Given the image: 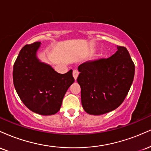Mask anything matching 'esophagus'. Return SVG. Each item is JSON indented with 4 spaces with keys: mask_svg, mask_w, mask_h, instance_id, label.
Masks as SVG:
<instances>
[{
    "mask_svg": "<svg viewBox=\"0 0 151 151\" xmlns=\"http://www.w3.org/2000/svg\"><path fill=\"white\" fill-rule=\"evenodd\" d=\"M78 75H79V72H78V70H73V77L75 80H77Z\"/></svg>",
    "mask_w": 151,
    "mask_h": 151,
    "instance_id": "obj_1",
    "label": "esophagus"
}]
</instances>
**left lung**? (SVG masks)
I'll return each mask as SVG.
<instances>
[{
	"mask_svg": "<svg viewBox=\"0 0 151 151\" xmlns=\"http://www.w3.org/2000/svg\"><path fill=\"white\" fill-rule=\"evenodd\" d=\"M110 58L88 61L78 67L83 109L91 115L114 110L127 96L133 81L135 65L129 51L117 46Z\"/></svg>",
	"mask_w": 151,
	"mask_h": 151,
	"instance_id": "1",
	"label": "left lung"
}]
</instances>
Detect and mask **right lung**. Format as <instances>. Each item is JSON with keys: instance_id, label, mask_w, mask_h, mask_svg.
<instances>
[{"instance_id": "add662e5", "label": "right lung", "mask_w": 151, "mask_h": 151, "mask_svg": "<svg viewBox=\"0 0 151 151\" xmlns=\"http://www.w3.org/2000/svg\"><path fill=\"white\" fill-rule=\"evenodd\" d=\"M40 45L35 42L20 50L13 66V84L22 103L30 111L43 116L53 115L60 111L74 79L72 70L60 74L40 61L37 52Z\"/></svg>"}]
</instances>
